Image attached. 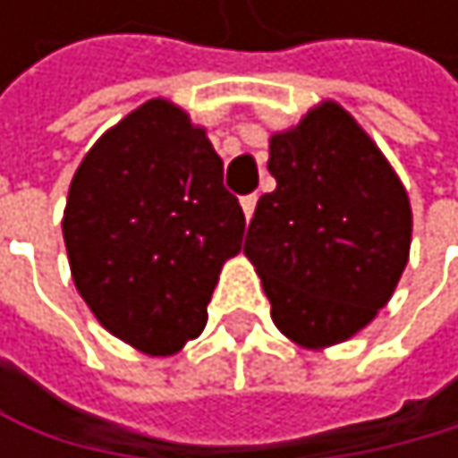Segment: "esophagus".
Segmentation results:
<instances>
[{"label": "esophagus", "instance_id": "esophagus-1", "mask_svg": "<svg viewBox=\"0 0 458 458\" xmlns=\"http://www.w3.org/2000/svg\"><path fill=\"white\" fill-rule=\"evenodd\" d=\"M255 206H258V195H247V198H242V208H244V216H247V219H252Z\"/></svg>", "mask_w": 458, "mask_h": 458}]
</instances>
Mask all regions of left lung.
<instances>
[{
  "instance_id": "obj_1",
  "label": "left lung",
  "mask_w": 458,
  "mask_h": 458,
  "mask_svg": "<svg viewBox=\"0 0 458 458\" xmlns=\"http://www.w3.org/2000/svg\"><path fill=\"white\" fill-rule=\"evenodd\" d=\"M267 191L244 255L283 335L341 344L377 316L407 267L412 211L401 181L354 117L321 104L269 142Z\"/></svg>"
}]
</instances>
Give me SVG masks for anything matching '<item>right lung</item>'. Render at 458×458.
I'll return each mask as SVG.
<instances>
[{"label":"right lung","mask_w":458,"mask_h":458,"mask_svg":"<svg viewBox=\"0 0 458 458\" xmlns=\"http://www.w3.org/2000/svg\"><path fill=\"white\" fill-rule=\"evenodd\" d=\"M203 129L153 98L79 165L63 219L73 283L96 318L165 357L198 338L219 269L242 250L244 211Z\"/></svg>","instance_id":"add662e5"}]
</instances>
